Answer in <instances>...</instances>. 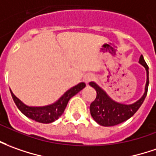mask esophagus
Returning <instances> with one entry per match:
<instances>
[{"label": "esophagus", "mask_w": 156, "mask_h": 156, "mask_svg": "<svg viewBox=\"0 0 156 156\" xmlns=\"http://www.w3.org/2000/svg\"><path fill=\"white\" fill-rule=\"evenodd\" d=\"M93 76L92 75H87V76H84V78H83V80H84V82L86 84H88V82L90 80H93Z\"/></svg>", "instance_id": "34e87169"}]
</instances>
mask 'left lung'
<instances>
[{
  "mask_svg": "<svg viewBox=\"0 0 156 156\" xmlns=\"http://www.w3.org/2000/svg\"><path fill=\"white\" fill-rule=\"evenodd\" d=\"M138 63L143 65L146 70V84L143 96L133 104L126 105L116 102L108 95L104 89L94 81L89 85L96 90V99L90 105V113L98 124L103 126H112L124 122L133 115L140 108L145 99L149 87V67L144 61L143 55L140 56Z\"/></svg>",
  "mask_w": 156,
  "mask_h": 156,
  "instance_id": "left-lung-1",
  "label": "left lung"
}]
</instances>
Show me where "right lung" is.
<instances>
[{
    "mask_svg": "<svg viewBox=\"0 0 156 156\" xmlns=\"http://www.w3.org/2000/svg\"><path fill=\"white\" fill-rule=\"evenodd\" d=\"M86 87L84 82H80L79 84L72 87L71 88L67 90L62 96L54 103L51 105H44V106H29L23 103L22 101L13 94L10 89L11 94L15 105L21 112L34 121L41 123H51L58 120L64 113V109L67 106L69 100L72 97L75 96L78 92H80Z\"/></svg>",
    "mask_w": 156,
    "mask_h": 156,
    "instance_id": "right-lung-1",
    "label": "right lung"
}]
</instances>
